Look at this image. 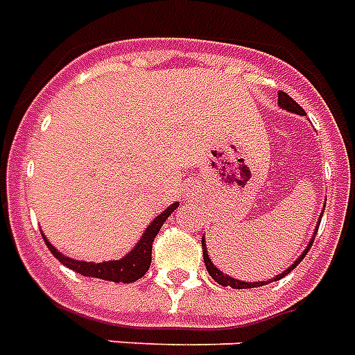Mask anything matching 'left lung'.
I'll list each match as a JSON object with an SVG mask.
<instances>
[{
    "label": "left lung",
    "mask_w": 355,
    "mask_h": 355,
    "mask_svg": "<svg viewBox=\"0 0 355 355\" xmlns=\"http://www.w3.org/2000/svg\"><path fill=\"white\" fill-rule=\"evenodd\" d=\"M279 106L281 108H284V110H288V112H294V114H297V116H303L305 112H303V108H301L297 103H295L294 98L288 97L286 93L281 92L279 93ZM322 215H324V211L320 213V218H318V223H316V226H320V220H322ZM316 232H318V228H314L313 232V238H311V241L307 243V247H305V250L301 252L300 257H297V260H294V263L292 266H288V268L284 269L282 273H279V275H275L273 279H269V281H258V282H247V281H239V279H234V277L230 275H226V273H223L220 269L215 266V263L211 262V258H209V254H207V247H206V238L202 236V247H204V263H206V269H207V273L211 275V279H215V282H218L220 286H232V288H257V286H263V284H268V282H273V281H279V279H282V277H286L292 271V269L297 266V263L305 258V254L309 252V249H311V245H313L314 241V236H316Z\"/></svg>",
    "instance_id": "obj_1"
}]
</instances>
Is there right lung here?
Wrapping results in <instances>:
<instances>
[{"label":"right lung","mask_w":355,"mask_h":355,"mask_svg":"<svg viewBox=\"0 0 355 355\" xmlns=\"http://www.w3.org/2000/svg\"><path fill=\"white\" fill-rule=\"evenodd\" d=\"M180 206V202H174L164 209L162 213H159L148 226L146 230L140 236V239L137 241V245L132 249L121 257L119 260H108V262H84V260H74L71 257H65L63 252L55 249L54 245L48 241V238L42 234V238L46 241L48 249L54 254L58 260H60L65 268L73 269L76 273L84 277H95V279H103V281H112V282H135L138 281L140 277L146 275V271L151 266V247H153V239L161 230V226L164 225L172 211L175 207Z\"/></svg>","instance_id":"obj_1"}]
</instances>
